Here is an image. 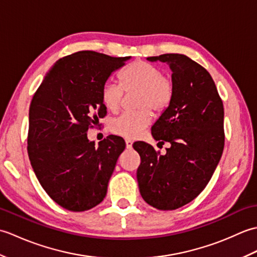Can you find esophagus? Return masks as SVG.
I'll use <instances>...</instances> for the list:
<instances>
[{
  "instance_id": "obj_1",
  "label": "esophagus",
  "mask_w": 257,
  "mask_h": 257,
  "mask_svg": "<svg viewBox=\"0 0 257 257\" xmlns=\"http://www.w3.org/2000/svg\"><path fill=\"white\" fill-rule=\"evenodd\" d=\"M125 147H127V149H132L133 148V141L130 139H125Z\"/></svg>"
}]
</instances>
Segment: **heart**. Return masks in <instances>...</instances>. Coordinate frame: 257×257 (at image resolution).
Returning <instances> with one entry per match:
<instances>
[{"label": "heart", "instance_id": "heart-1", "mask_svg": "<svg viewBox=\"0 0 257 257\" xmlns=\"http://www.w3.org/2000/svg\"><path fill=\"white\" fill-rule=\"evenodd\" d=\"M125 92L138 91L137 111H127L111 120L110 130L125 138H138L151 123V112L168 107L173 95V83L162 70L145 61L135 62L120 75V84L113 80L103 83L100 98L109 111H117Z\"/></svg>", "mask_w": 257, "mask_h": 257}]
</instances>
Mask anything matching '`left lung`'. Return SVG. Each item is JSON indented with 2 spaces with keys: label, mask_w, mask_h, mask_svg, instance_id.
Masks as SVG:
<instances>
[{
  "label": "left lung",
  "mask_w": 257,
  "mask_h": 257,
  "mask_svg": "<svg viewBox=\"0 0 257 257\" xmlns=\"http://www.w3.org/2000/svg\"><path fill=\"white\" fill-rule=\"evenodd\" d=\"M172 70V99L151 134L169 143L166 155L149 144L134 145L140 156L137 180L143 199L158 210H176L194 200L219 165L224 148V108L209 72L182 54L147 58Z\"/></svg>",
  "instance_id": "1"
}]
</instances>
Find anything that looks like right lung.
Masks as SVG:
<instances>
[{
    "label": "right lung",
    "mask_w": 257,
    "mask_h": 257,
    "mask_svg": "<svg viewBox=\"0 0 257 257\" xmlns=\"http://www.w3.org/2000/svg\"><path fill=\"white\" fill-rule=\"evenodd\" d=\"M128 59L74 53L54 64L33 96L29 158L43 189L64 209L87 211L106 196L125 144L110 135L95 147L87 132L107 112L100 98L103 83Z\"/></svg>",
    "instance_id": "1"
}]
</instances>
